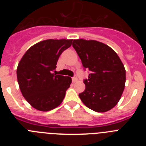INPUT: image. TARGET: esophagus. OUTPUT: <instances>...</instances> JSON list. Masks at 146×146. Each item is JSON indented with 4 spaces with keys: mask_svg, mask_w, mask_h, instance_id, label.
<instances>
[{
    "mask_svg": "<svg viewBox=\"0 0 146 146\" xmlns=\"http://www.w3.org/2000/svg\"><path fill=\"white\" fill-rule=\"evenodd\" d=\"M77 76H74V77H72V82H77Z\"/></svg>",
    "mask_w": 146,
    "mask_h": 146,
    "instance_id": "1",
    "label": "esophagus"
}]
</instances>
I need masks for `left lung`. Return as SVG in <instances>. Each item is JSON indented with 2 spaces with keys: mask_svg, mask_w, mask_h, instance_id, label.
Segmentation results:
<instances>
[{
  "mask_svg": "<svg viewBox=\"0 0 146 146\" xmlns=\"http://www.w3.org/2000/svg\"><path fill=\"white\" fill-rule=\"evenodd\" d=\"M72 46L85 69L86 89L79 94L83 104L94 111L107 112L119 102L124 90L126 70L117 53L107 44L95 40L75 39Z\"/></svg>",
  "mask_w": 146,
  "mask_h": 146,
  "instance_id": "left-lung-1",
  "label": "left lung"
}]
</instances>
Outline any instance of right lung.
<instances>
[{
  "label": "right lung",
  "instance_id": "right-lung-1",
  "mask_svg": "<svg viewBox=\"0 0 146 146\" xmlns=\"http://www.w3.org/2000/svg\"><path fill=\"white\" fill-rule=\"evenodd\" d=\"M72 39H47L26 51L17 69L23 96L35 109L49 111L63 102L72 78L52 74L60 55L71 47Z\"/></svg>",
  "mask_w": 146,
  "mask_h": 146
}]
</instances>
